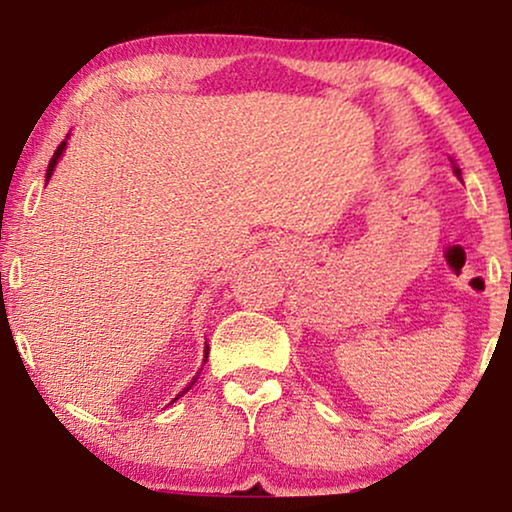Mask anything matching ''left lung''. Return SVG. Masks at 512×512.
<instances>
[{
  "label": "left lung",
  "instance_id": "8db88e82",
  "mask_svg": "<svg viewBox=\"0 0 512 512\" xmlns=\"http://www.w3.org/2000/svg\"><path fill=\"white\" fill-rule=\"evenodd\" d=\"M452 170H454V174H457V177L461 179V170H459V167H457V165H454V163H452Z\"/></svg>",
  "mask_w": 512,
  "mask_h": 512
}]
</instances>
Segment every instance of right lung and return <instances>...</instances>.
<instances>
[{
  "instance_id": "right-lung-1",
  "label": "right lung",
  "mask_w": 512,
  "mask_h": 512,
  "mask_svg": "<svg viewBox=\"0 0 512 512\" xmlns=\"http://www.w3.org/2000/svg\"><path fill=\"white\" fill-rule=\"evenodd\" d=\"M65 146H67V142H62V144L58 146V149H55V153H53V158H51V163H48V170H46V181H48V179H51V174H53V170H55V165H58V160H60V156H62V151H65ZM207 354H209V347H205V361H207ZM200 370H202V368H200ZM198 375H200V373H198ZM198 375H195V377H193V380H191V384H188V387H186L184 391H179V394H177V398H179V396H184V394H186V391L193 387V384H195V380H198ZM177 398H174V401H177ZM174 401H172V403H174Z\"/></svg>"
}]
</instances>
